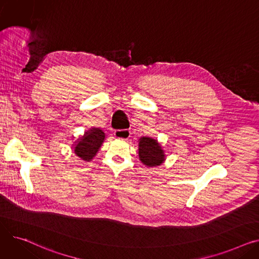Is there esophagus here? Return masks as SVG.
Returning <instances> with one entry per match:
<instances>
[{"instance_id":"esophagus-1","label":"esophagus","mask_w":259,"mask_h":259,"mask_svg":"<svg viewBox=\"0 0 259 259\" xmlns=\"http://www.w3.org/2000/svg\"><path fill=\"white\" fill-rule=\"evenodd\" d=\"M115 138L118 140H124L127 141L130 137V132L128 130H117L114 132Z\"/></svg>"}]
</instances>
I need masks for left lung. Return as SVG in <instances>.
<instances>
[{"label":"left lung","instance_id":"obj_1","mask_svg":"<svg viewBox=\"0 0 259 259\" xmlns=\"http://www.w3.org/2000/svg\"><path fill=\"white\" fill-rule=\"evenodd\" d=\"M139 156L142 164L147 167L160 166L165 160V153L156 140L143 137L139 143Z\"/></svg>","mask_w":259,"mask_h":259}]
</instances>
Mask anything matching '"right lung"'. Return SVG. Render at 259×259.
Returning <instances> with one entry per match:
<instances>
[{
    "label": "right lung",
    "instance_id": "right-lung-1",
    "mask_svg": "<svg viewBox=\"0 0 259 259\" xmlns=\"http://www.w3.org/2000/svg\"><path fill=\"white\" fill-rule=\"evenodd\" d=\"M105 140V133L100 128H91L75 142L74 153L85 161H90L97 155Z\"/></svg>",
    "mask_w": 259,
    "mask_h": 259
}]
</instances>
